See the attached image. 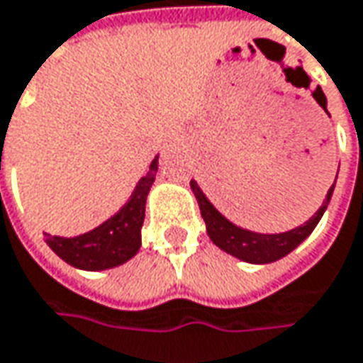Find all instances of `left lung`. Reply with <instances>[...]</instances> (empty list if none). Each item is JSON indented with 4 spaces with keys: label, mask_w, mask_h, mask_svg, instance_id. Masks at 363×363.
Wrapping results in <instances>:
<instances>
[{
    "label": "left lung",
    "mask_w": 363,
    "mask_h": 363,
    "mask_svg": "<svg viewBox=\"0 0 363 363\" xmlns=\"http://www.w3.org/2000/svg\"><path fill=\"white\" fill-rule=\"evenodd\" d=\"M323 101H325V94L321 91H315ZM337 179V175H335ZM191 191L198 200L200 206V212H202L203 222H206V230L210 240L216 244L218 248H222L224 252H228L232 257L240 258L244 262H252V264H267V262H274L279 258L286 257L291 250H295L317 226V222L321 220L325 208H328L329 200H331V194L335 188V182L331 184V188L328 191V198L323 206L317 210V214L313 218H309L303 226L295 228V230L283 232V234H257V232L242 230L238 226H234L232 222H228L226 218L218 212L212 203L208 202V198L203 196V191L198 188L196 182L189 184Z\"/></svg>",
    "instance_id": "8db88e82"
}]
</instances>
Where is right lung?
<instances>
[{
  "instance_id": "add662e5",
  "label": "right lung",
  "mask_w": 363,
  "mask_h": 363,
  "mask_svg": "<svg viewBox=\"0 0 363 363\" xmlns=\"http://www.w3.org/2000/svg\"><path fill=\"white\" fill-rule=\"evenodd\" d=\"M157 174V160L151 161L131 200L121 208L119 214L108 218L99 228L80 234L77 238H62L44 234L50 248L68 264L82 271H105L119 267L137 255L141 246V226L145 220V202L149 188Z\"/></svg>"
}]
</instances>
